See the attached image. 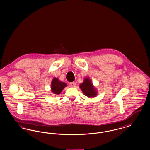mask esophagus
<instances>
[{"instance_id": "obj_1", "label": "esophagus", "mask_w": 150, "mask_h": 150, "mask_svg": "<svg viewBox=\"0 0 150 150\" xmlns=\"http://www.w3.org/2000/svg\"><path fill=\"white\" fill-rule=\"evenodd\" d=\"M69 85H70V87H74V86H75L76 84H75V83H74V82H72V83H70Z\"/></svg>"}]
</instances>
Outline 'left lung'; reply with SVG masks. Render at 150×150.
Masks as SVG:
<instances>
[{"instance_id":"obj_1","label":"left lung","mask_w":150,"mask_h":150,"mask_svg":"<svg viewBox=\"0 0 150 150\" xmlns=\"http://www.w3.org/2000/svg\"><path fill=\"white\" fill-rule=\"evenodd\" d=\"M80 88L87 96L94 97L96 96V90L93 87L89 78H86L84 79V82L80 85Z\"/></svg>"}]
</instances>
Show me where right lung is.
I'll return each mask as SVG.
<instances>
[{
	"label": "right lung",
	"mask_w": 150,
	"mask_h": 150,
	"mask_svg": "<svg viewBox=\"0 0 150 150\" xmlns=\"http://www.w3.org/2000/svg\"><path fill=\"white\" fill-rule=\"evenodd\" d=\"M65 86V83L60 81L57 78H54L51 83V91L54 94H59Z\"/></svg>",
	"instance_id": "right-lung-1"
}]
</instances>
